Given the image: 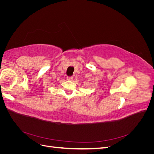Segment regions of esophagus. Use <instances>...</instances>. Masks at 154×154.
Listing matches in <instances>:
<instances>
[{
  "label": "esophagus",
  "instance_id": "34e87169",
  "mask_svg": "<svg viewBox=\"0 0 154 154\" xmlns=\"http://www.w3.org/2000/svg\"><path fill=\"white\" fill-rule=\"evenodd\" d=\"M73 78H74L73 76H67V80H69V81H71V80H73Z\"/></svg>",
  "mask_w": 154,
  "mask_h": 154
}]
</instances>
